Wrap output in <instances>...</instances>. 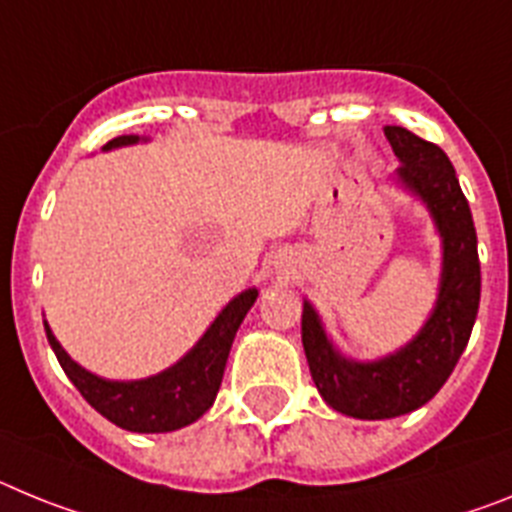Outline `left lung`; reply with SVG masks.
Returning a JSON list of instances; mask_svg holds the SVG:
<instances>
[{
  "label": "left lung",
  "mask_w": 512,
  "mask_h": 512,
  "mask_svg": "<svg viewBox=\"0 0 512 512\" xmlns=\"http://www.w3.org/2000/svg\"><path fill=\"white\" fill-rule=\"evenodd\" d=\"M384 133L402 162L397 182L425 203L441 234L443 268L428 322L404 348L379 361L345 358L324 332L317 309L304 301L301 342L311 379L332 410L358 420L407 415L441 391L469 342L482 288L477 231L446 151L402 126H386Z\"/></svg>",
  "instance_id": "1"
}]
</instances>
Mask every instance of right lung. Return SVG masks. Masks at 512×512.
Returning a JSON list of instances; mask_svg holds the SVG:
<instances>
[{"label":"right lung","instance_id":"add662e5","mask_svg":"<svg viewBox=\"0 0 512 512\" xmlns=\"http://www.w3.org/2000/svg\"><path fill=\"white\" fill-rule=\"evenodd\" d=\"M128 144H139V136H118L105 144V151ZM255 301L257 288H247L234 296L221 309L219 317L213 319L206 335L175 366L139 381H110L95 376L77 361H71L61 342L53 337L48 322L43 324H46L48 345L59 358L69 381L102 417H108L118 428L131 433H170L185 428L208 412L224 379L231 342Z\"/></svg>","mask_w":512,"mask_h":512}]
</instances>
